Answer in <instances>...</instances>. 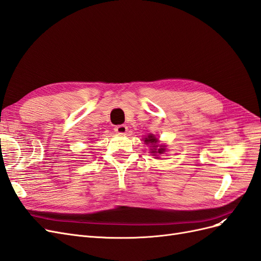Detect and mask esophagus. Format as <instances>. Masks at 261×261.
<instances>
[{"instance_id": "esophagus-1", "label": "esophagus", "mask_w": 261, "mask_h": 261, "mask_svg": "<svg viewBox=\"0 0 261 261\" xmlns=\"http://www.w3.org/2000/svg\"><path fill=\"white\" fill-rule=\"evenodd\" d=\"M114 130L117 134H121V135H124V134L127 132V126H126V125H117V126H115Z\"/></svg>"}]
</instances>
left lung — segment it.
I'll return each mask as SVG.
<instances>
[{"instance_id":"8db88e82","label":"left lung","mask_w":261,"mask_h":261,"mask_svg":"<svg viewBox=\"0 0 261 261\" xmlns=\"http://www.w3.org/2000/svg\"><path fill=\"white\" fill-rule=\"evenodd\" d=\"M156 141H158V139L154 137V136H152V135H149L148 136V138H146V140H145V143H147V144H151L152 145V147H154V148H156L158 146H156ZM151 150H153L152 152H156L155 150L156 149H151ZM164 148H160V149H158V153H163V151H164Z\"/></svg>"}]
</instances>
